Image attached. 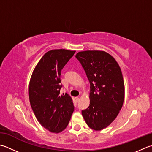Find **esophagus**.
I'll return each mask as SVG.
<instances>
[{
	"mask_svg": "<svg viewBox=\"0 0 152 152\" xmlns=\"http://www.w3.org/2000/svg\"><path fill=\"white\" fill-rule=\"evenodd\" d=\"M75 99H76V102H79V101H80V98H79V97H75Z\"/></svg>",
	"mask_w": 152,
	"mask_h": 152,
	"instance_id": "34e87169",
	"label": "esophagus"
}]
</instances>
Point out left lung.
I'll return each mask as SVG.
<instances>
[{
    "label": "left lung",
    "instance_id": "left-lung-1",
    "mask_svg": "<svg viewBox=\"0 0 152 152\" xmlns=\"http://www.w3.org/2000/svg\"><path fill=\"white\" fill-rule=\"evenodd\" d=\"M76 58L90 84V103L82 111V116L91 129L102 130L115 119L123 107L124 84L121 68L105 51L86 50L77 53Z\"/></svg>",
    "mask_w": 152,
    "mask_h": 152
}]
</instances>
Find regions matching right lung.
<instances>
[{"mask_svg": "<svg viewBox=\"0 0 152 152\" xmlns=\"http://www.w3.org/2000/svg\"><path fill=\"white\" fill-rule=\"evenodd\" d=\"M76 51L55 49L45 54L33 72L29 97L33 111L39 123L52 132L66 129L74 110L68 94L61 96V72Z\"/></svg>", "mask_w": 152, "mask_h": 152, "instance_id": "1", "label": "right lung"}]
</instances>
